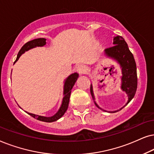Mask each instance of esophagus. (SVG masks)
<instances>
[{"label": "esophagus", "mask_w": 154, "mask_h": 154, "mask_svg": "<svg viewBox=\"0 0 154 154\" xmlns=\"http://www.w3.org/2000/svg\"><path fill=\"white\" fill-rule=\"evenodd\" d=\"M77 71L79 75H85L87 72V67L84 65H79L77 67Z\"/></svg>", "instance_id": "obj_1"}]
</instances>
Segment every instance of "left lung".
<instances>
[{
	"instance_id": "left-lung-1",
	"label": "left lung",
	"mask_w": 154,
	"mask_h": 154,
	"mask_svg": "<svg viewBox=\"0 0 154 154\" xmlns=\"http://www.w3.org/2000/svg\"><path fill=\"white\" fill-rule=\"evenodd\" d=\"M113 46L106 48L104 51L105 55L108 58L114 59L120 65L122 69V77H121V89L125 92L128 96V101L125 104L130 103L131 100L134 98L136 93L137 88V65L135 63L134 56L128 48V44L121 36H116L113 38ZM90 91L92 98L95 100L94 97L93 87L91 84ZM94 103L98 108L103 110L94 101ZM120 108V110L110 111L109 112H116L122 109L125 106ZM106 111V110H104Z\"/></svg>"
}]
</instances>
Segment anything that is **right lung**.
I'll list each match as a JSON object with an SVG mask.
<instances>
[{
  "label": "right lung",
  "mask_w": 154,
  "mask_h": 154,
  "mask_svg": "<svg viewBox=\"0 0 154 154\" xmlns=\"http://www.w3.org/2000/svg\"><path fill=\"white\" fill-rule=\"evenodd\" d=\"M46 39L44 38H36V39L32 40L30 42H28L22 47V48L20 49L19 53H18L17 58L15 61V63L16 61L18 60V59L20 58V57L22 56V54L29 50L33 48H35L36 46H44V45H46ZM79 75L77 72H75L69 76L67 77V78L65 80L64 83V89H63V101L62 104H61L60 108L58 110V112H56L54 116L51 117H44V116H38V115H35L33 113H30V112H26L27 113L31 116L33 118L37 119V120H40V121L43 122H52L54 121H56L58 119H60L63 115L65 114V112H66L68 108L69 105V97H70V94H71V90L72 89L73 86L75 85V84L77 81V78H78Z\"/></svg>",
  "instance_id": "1"
}]
</instances>
